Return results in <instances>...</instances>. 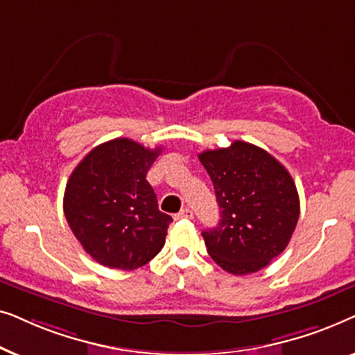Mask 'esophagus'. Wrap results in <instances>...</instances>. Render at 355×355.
I'll return each instance as SVG.
<instances>
[{"mask_svg":"<svg viewBox=\"0 0 355 355\" xmlns=\"http://www.w3.org/2000/svg\"><path fill=\"white\" fill-rule=\"evenodd\" d=\"M193 213L192 210H189V208H184V210H181L178 213V215H174V220H192Z\"/></svg>","mask_w":355,"mask_h":355,"instance_id":"obj_1","label":"esophagus"}]
</instances>
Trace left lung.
<instances>
[{
	"instance_id": "1",
	"label": "left lung",
	"mask_w": 355,
	"mask_h": 355,
	"mask_svg": "<svg viewBox=\"0 0 355 355\" xmlns=\"http://www.w3.org/2000/svg\"><path fill=\"white\" fill-rule=\"evenodd\" d=\"M215 187L221 220L202 232L208 254L227 273L265 268L286 247L299 220V193L283 164L236 140L198 155Z\"/></svg>"
}]
</instances>
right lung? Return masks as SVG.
<instances>
[{"instance_id":"add662e5","label":"right lung","mask_w":355,"mask_h":355,"mask_svg":"<svg viewBox=\"0 0 355 355\" xmlns=\"http://www.w3.org/2000/svg\"><path fill=\"white\" fill-rule=\"evenodd\" d=\"M162 148L119 137L95 147L66 184V220L100 265L135 270L163 249L173 218L159 211L147 173Z\"/></svg>"}]
</instances>
